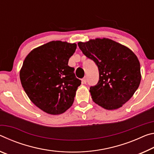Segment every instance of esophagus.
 <instances>
[{
	"instance_id": "1",
	"label": "esophagus",
	"mask_w": 154,
	"mask_h": 154,
	"mask_svg": "<svg viewBox=\"0 0 154 154\" xmlns=\"http://www.w3.org/2000/svg\"><path fill=\"white\" fill-rule=\"evenodd\" d=\"M82 82L83 84H86L87 83V77H84L83 79H82Z\"/></svg>"
}]
</instances>
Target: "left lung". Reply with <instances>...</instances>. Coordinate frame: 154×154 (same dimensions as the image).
I'll list each match as a JSON object with an SVG mask.
<instances>
[{
    "mask_svg": "<svg viewBox=\"0 0 154 154\" xmlns=\"http://www.w3.org/2000/svg\"><path fill=\"white\" fill-rule=\"evenodd\" d=\"M78 45L99 69V81L89 90L93 101L107 110L122 107L139 87L141 74L137 57L126 46L106 38Z\"/></svg>",
    "mask_w": 154,
    "mask_h": 154,
    "instance_id": "left-lung-1",
    "label": "left lung"
}]
</instances>
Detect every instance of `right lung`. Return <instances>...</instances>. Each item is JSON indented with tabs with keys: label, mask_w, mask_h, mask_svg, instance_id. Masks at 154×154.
<instances>
[{
	"label": "right lung",
	"mask_w": 154,
	"mask_h": 154,
	"mask_svg": "<svg viewBox=\"0 0 154 154\" xmlns=\"http://www.w3.org/2000/svg\"><path fill=\"white\" fill-rule=\"evenodd\" d=\"M76 44L52 41L27 55L20 72L22 86L33 104L50 115H60L72 106L81 80L68 65Z\"/></svg>",
	"instance_id": "obj_1"
}]
</instances>
